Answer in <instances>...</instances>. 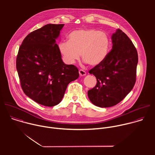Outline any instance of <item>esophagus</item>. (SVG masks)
<instances>
[{
	"mask_svg": "<svg viewBox=\"0 0 155 155\" xmlns=\"http://www.w3.org/2000/svg\"><path fill=\"white\" fill-rule=\"evenodd\" d=\"M79 74L80 76H85L86 75V72L84 70L80 69L79 70Z\"/></svg>",
	"mask_w": 155,
	"mask_h": 155,
	"instance_id": "esophagus-1",
	"label": "esophagus"
}]
</instances>
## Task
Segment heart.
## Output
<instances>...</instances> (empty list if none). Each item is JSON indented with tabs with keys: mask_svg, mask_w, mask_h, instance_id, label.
I'll return each mask as SVG.
<instances>
[{
	"mask_svg": "<svg viewBox=\"0 0 155 155\" xmlns=\"http://www.w3.org/2000/svg\"><path fill=\"white\" fill-rule=\"evenodd\" d=\"M109 47L110 39L107 34L96 29L74 31L69 35V41H62L59 45L66 63H74L79 59L81 54L83 60L93 67L104 62Z\"/></svg>",
	"mask_w": 155,
	"mask_h": 155,
	"instance_id": "heart-1",
	"label": "heart"
}]
</instances>
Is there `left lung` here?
Listing matches in <instances>:
<instances>
[{
	"label": "left lung",
	"instance_id": "8db88e82",
	"mask_svg": "<svg viewBox=\"0 0 155 155\" xmlns=\"http://www.w3.org/2000/svg\"><path fill=\"white\" fill-rule=\"evenodd\" d=\"M112 49L101 64L89 71L97 80L87 91L90 101L99 107H112L132 90L136 80L138 54L132 41L118 29L112 35Z\"/></svg>",
	"mask_w": 155,
	"mask_h": 155
}]
</instances>
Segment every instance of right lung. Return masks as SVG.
Returning a JSON list of instances; mask_svg holds the SVG:
<instances>
[{
	"label": "right lung",
	"instance_id": "1",
	"mask_svg": "<svg viewBox=\"0 0 155 155\" xmlns=\"http://www.w3.org/2000/svg\"><path fill=\"white\" fill-rule=\"evenodd\" d=\"M64 25L48 24L29 34L16 58V70L25 94L44 106L58 105L69 83L79 77L76 66L62 61L56 43Z\"/></svg>",
	"mask_w": 155,
	"mask_h": 155
}]
</instances>
